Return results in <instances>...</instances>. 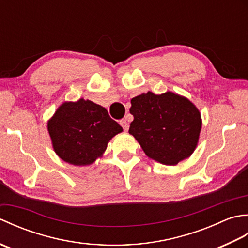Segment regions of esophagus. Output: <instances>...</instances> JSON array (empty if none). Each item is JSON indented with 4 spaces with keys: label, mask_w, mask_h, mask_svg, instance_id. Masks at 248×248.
I'll return each mask as SVG.
<instances>
[{
    "label": "esophagus",
    "mask_w": 248,
    "mask_h": 248,
    "mask_svg": "<svg viewBox=\"0 0 248 248\" xmlns=\"http://www.w3.org/2000/svg\"><path fill=\"white\" fill-rule=\"evenodd\" d=\"M119 124H120L121 127L124 128V130H128V129H129V121H128L127 118L121 119V120L119 121Z\"/></svg>",
    "instance_id": "1"
}]
</instances>
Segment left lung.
Masks as SVG:
<instances>
[{
	"label": "left lung",
	"instance_id": "left-lung-1",
	"mask_svg": "<svg viewBox=\"0 0 248 248\" xmlns=\"http://www.w3.org/2000/svg\"><path fill=\"white\" fill-rule=\"evenodd\" d=\"M133 121L129 133L145 154L165 165H176L193 154L198 143L202 118L195 105L171 92H148L131 100Z\"/></svg>",
	"mask_w": 248,
	"mask_h": 248
}]
</instances>
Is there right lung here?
Wrapping results in <instances>:
<instances>
[{
    "instance_id": "right-lung-1",
    "label": "right lung",
    "mask_w": 248,
    "mask_h": 248,
    "mask_svg": "<svg viewBox=\"0 0 248 248\" xmlns=\"http://www.w3.org/2000/svg\"><path fill=\"white\" fill-rule=\"evenodd\" d=\"M53 148L72 165H89L101 156L108 140L123 128L108 110L89 100L65 102L48 123Z\"/></svg>"
}]
</instances>
